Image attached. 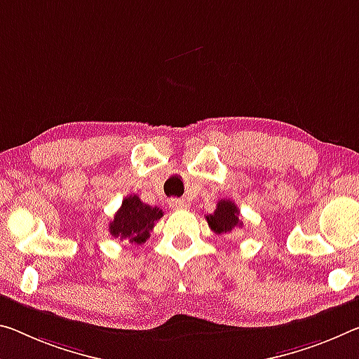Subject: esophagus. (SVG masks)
Here are the masks:
<instances>
[{
	"mask_svg": "<svg viewBox=\"0 0 359 359\" xmlns=\"http://www.w3.org/2000/svg\"><path fill=\"white\" fill-rule=\"evenodd\" d=\"M169 206L172 209H184L187 208L185 200H169Z\"/></svg>",
	"mask_w": 359,
	"mask_h": 359,
	"instance_id": "1",
	"label": "esophagus"
}]
</instances>
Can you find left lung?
<instances>
[{
	"label": "left lung",
	"mask_w": 359,
	"mask_h": 359,
	"mask_svg": "<svg viewBox=\"0 0 359 359\" xmlns=\"http://www.w3.org/2000/svg\"><path fill=\"white\" fill-rule=\"evenodd\" d=\"M206 220L214 233H229L231 230L243 226V222L240 220V210H238L236 204L230 200H220L217 203L214 214L206 215Z\"/></svg>",
	"instance_id": "8db88e82"
}]
</instances>
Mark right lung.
Here are the masks:
<instances>
[{"mask_svg":"<svg viewBox=\"0 0 359 359\" xmlns=\"http://www.w3.org/2000/svg\"><path fill=\"white\" fill-rule=\"evenodd\" d=\"M163 217V210L142 203L137 195H129L123 200L115 217L110 222V235L119 240L142 244L150 238L156 222Z\"/></svg>","mask_w":359,"mask_h":359,"instance_id":"right-lung-1","label":"right lung"}]
</instances>
